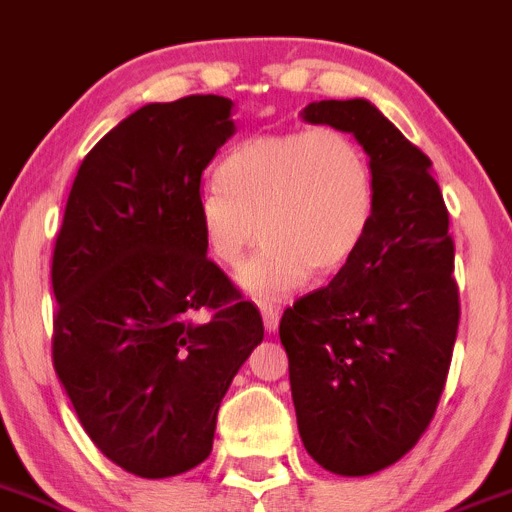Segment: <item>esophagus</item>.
Wrapping results in <instances>:
<instances>
[{
  "mask_svg": "<svg viewBox=\"0 0 512 512\" xmlns=\"http://www.w3.org/2000/svg\"><path fill=\"white\" fill-rule=\"evenodd\" d=\"M261 316H264V329L274 334L279 329V306L276 304H261Z\"/></svg>",
  "mask_w": 512,
  "mask_h": 512,
  "instance_id": "1",
  "label": "esophagus"
}]
</instances>
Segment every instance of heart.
<instances>
[{"mask_svg": "<svg viewBox=\"0 0 512 512\" xmlns=\"http://www.w3.org/2000/svg\"><path fill=\"white\" fill-rule=\"evenodd\" d=\"M377 208L367 150L339 128L253 135L216 168L198 198L203 246L216 264H241L256 236L259 253L238 271L251 299L279 301L311 271L337 274L357 256Z\"/></svg>", "mask_w": 512, "mask_h": 512, "instance_id": "heart-1", "label": "heart"}]
</instances>
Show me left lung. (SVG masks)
<instances>
[{"instance_id": "left-lung-1", "label": "left lung", "mask_w": 512, "mask_h": 512, "mask_svg": "<svg viewBox=\"0 0 512 512\" xmlns=\"http://www.w3.org/2000/svg\"><path fill=\"white\" fill-rule=\"evenodd\" d=\"M301 118L352 133L377 180L357 256L279 324L306 452L362 478L415 447L445 389L460 321L450 216L430 158L369 100L309 102Z\"/></svg>"}]
</instances>
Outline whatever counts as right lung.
Segmentation results:
<instances>
[{
	"instance_id": "obj_1",
	"label": "right lung",
	"mask_w": 512,
	"mask_h": 512,
	"mask_svg": "<svg viewBox=\"0 0 512 512\" xmlns=\"http://www.w3.org/2000/svg\"><path fill=\"white\" fill-rule=\"evenodd\" d=\"M231 113L221 95L135 110L85 155L57 233L55 372L97 450L138 478L211 455L223 394L264 339L198 226Z\"/></svg>"
}]
</instances>
